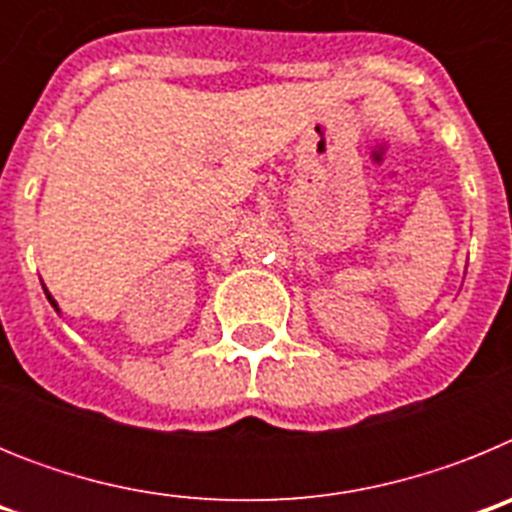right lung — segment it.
<instances>
[{
    "instance_id": "right-lung-1",
    "label": "right lung",
    "mask_w": 512,
    "mask_h": 512,
    "mask_svg": "<svg viewBox=\"0 0 512 512\" xmlns=\"http://www.w3.org/2000/svg\"><path fill=\"white\" fill-rule=\"evenodd\" d=\"M45 295H48V292H45ZM48 302H51V305H53V307H56V310H58V305H56V300H53V297H51V295H48Z\"/></svg>"
}]
</instances>
